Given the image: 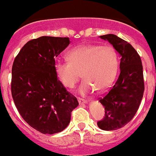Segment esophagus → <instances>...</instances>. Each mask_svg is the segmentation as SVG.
Masks as SVG:
<instances>
[{
    "instance_id": "34e87169",
    "label": "esophagus",
    "mask_w": 156,
    "mask_h": 156,
    "mask_svg": "<svg viewBox=\"0 0 156 156\" xmlns=\"http://www.w3.org/2000/svg\"><path fill=\"white\" fill-rule=\"evenodd\" d=\"M78 103H79L80 104H87V101H86V100H83V99H82V98H78Z\"/></svg>"
}]
</instances>
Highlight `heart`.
Here are the masks:
<instances>
[{
  "label": "heart",
  "instance_id": "obj_1",
  "mask_svg": "<svg viewBox=\"0 0 156 156\" xmlns=\"http://www.w3.org/2000/svg\"><path fill=\"white\" fill-rule=\"evenodd\" d=\"M69 62L57 61L55 70L63 86L74 87L81 74L84 82L79 89L82 95L97 89L106 90L115 78L118 69V55L111 45H80L67 54Z\"/></svg>",
  "mask_w": 156,
  "mask_h": 156
}]
</instances>
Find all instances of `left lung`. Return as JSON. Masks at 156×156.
I'll return each mask as SVG.
<instances>
[{
	"mask_svg": "<svg viewBox=\"0 0 156 156\" xmlns=\"http://www.w3.org/2000/svg\"><path fill=\"white\" fill-rule=\"evenodd\" d=\"M100 37L112 44L121 56L117 81L99 101L105 116L97 126L103 130H115L130 122L139 108L144 91L143 67L140 55L129 43L111 34Z\"/></svg>",
	"mask_w": 156,
	"mask_h": 156,
	"instance_id": "obj_1",
	"label": "left lung"
}]
</instances>
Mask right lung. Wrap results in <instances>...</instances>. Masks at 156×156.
<instances>
[{
  "instance_id": "right-lung-1",
  "label": "right lung",
  "mask_w": 156,
  "mask_h": 156,
  "mask_svg": "<svg viewBox=\"0 0 156 156\" xmlns=\"http://www.w3.org/2000/svg\"><path fill=\"white\" fill-rule=\"evenodd\" d=\"M69 44V37L33 39L21 48L12 65L11 89L16 108L26 122L44 134L63 131L78 105L55 70V58Z\"/></svg>"
}]
</instances>
